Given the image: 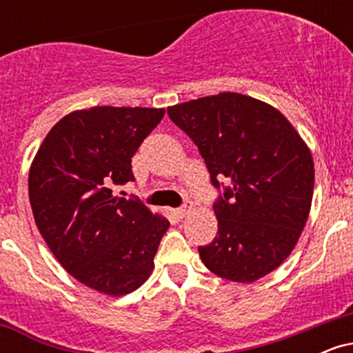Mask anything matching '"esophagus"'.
<instances>
[{
    "mask_svg": "<svg viewBox=\"0 0 353 353\" xmlns=\"http://www.w3.org/2000/svg\"><path fill=\"white\" fill-rule=\"evenodd\" d=\"M190 210H192V208H190V205H184V208H179V209H176V216L177 217H185L188 216V214L190 212Z\"/></svg>",
    "mask_w": 353,
    "mask_h": 353,
    "instance_id": "34e87169",
    "label": "esophagus"
}]
</instances>
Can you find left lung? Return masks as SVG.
Segmentation results:
<instances>
[{"label":"left lung","instance_id":"8db88e82","mask_svg":"<svg viewBox=\"0 0 353 353\" xmlns=\"http://www.w3.org/2000/svg\"><path fill=\"white\" fill-rule=\"evenodd\" d=\"M199 148L210 181L232 185L214 204L217 236L199 255L210 272L250 283L289 257L309 219L314 157L290 121L270 104L219 92L168 108Z\"/></svg>","mask_w":353,"mask_h":353}]
</instances>
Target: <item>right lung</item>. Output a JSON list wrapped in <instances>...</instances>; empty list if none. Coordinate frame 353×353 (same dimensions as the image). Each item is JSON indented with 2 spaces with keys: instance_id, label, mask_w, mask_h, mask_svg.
<instances>
[{
  "instance_id": "obj_1",
  "label": "right lung",
  "mask_w": 353,
  "mask_h": 353,
  "mask_svg": "<svg viewBox=\"0 0 353 353\" xmlns=\"http://www.w3.org/2000/svg\"><path fill=\"white\" fill-rule=\"evenodd\" d=\"M165 109L94 106L66 114L39 145L28 177L39 232L76 281L101 294L134 292L154 269L169 221L112 194Z\"/></svg>"
}]
</instances>
